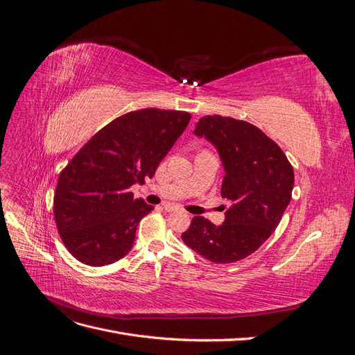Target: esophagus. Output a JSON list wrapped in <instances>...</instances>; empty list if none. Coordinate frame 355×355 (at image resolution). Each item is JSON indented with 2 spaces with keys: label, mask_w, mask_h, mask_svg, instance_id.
Here are the masks:
<instances>
[{
  "label": "esophagus",
  "mask_w": 355,
  "mask_h": 355,
  "mask_svg": "<svg viewBox=\"0 0 355 355\" xmlns=\"http://www.w3.org/2000/svg\"><path fill=\"white\" fill-rule=\"evenodd\" d=\"M166 211H168V213H171V211H178L179 209L176 207V206H173V204H164V207H163Z\"/></svg>",
  "instance_id": "esophagus-1"
}]
</instances>
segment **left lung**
Here are the masks:
<instances>
[{
  "mask_svg": "<svg viewBox=\"0 0 355 355\" xmlns=\"http://www.w3.org/2000/svg\"><path fill=\"white\" fill-rule=\"evenodd\" d=\"M194 135L216 148L225 171L220 194L231 207L220 225L196 216L182 240L210 262H237L278 227L292 198L293 168L272 139L245 121L209 115L196 124Z\"/></svg>",
  "mask_w": 355,
  "mask_h": 355,
  "instance_id": "obj_1",
  "label": "left lung"
}]
</instances>
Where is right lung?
<instances>
[{"mask_svg": "<svg viewBox=\"0 0 355 355\" xmlns=\"http://www.w3.org/2000/svg\"><path fill=\"white\" fill-rule=\"evenodd\" d=\"M191 120L188 112L141 110L105 125L62 170L55 220L69 253L103 266L132 250L136 228L154 207L130 188L151 179Z\"/></svg>", "mask_w": 355, "mask_h": 355, "instance_id": "1", "label": "right lung"}]
</instances>
